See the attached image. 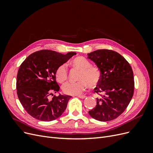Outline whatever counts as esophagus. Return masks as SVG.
I'll list each match as a JSON object with an SVG mask.
<instances>
[{"mask_svg":"<svg viewBox=\"0 0 153 153\" xmlns=\"http://www.w3.org/2000/svg\"><path fill=\"white\" fill-rule=\"evenodd\" d=\"M78 96V98H80L81 99H84L86 98V96H84V95H79V96Z\"/></svg>","mask_w":153,"mask_h":153,"instance_id":"34e87169","label":"esophagus"}]
</instances>
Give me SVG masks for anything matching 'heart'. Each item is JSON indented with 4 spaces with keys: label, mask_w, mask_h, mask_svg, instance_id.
Returning <instances> with one entry per match:
<instances>
[{
    "label": "heart",
    "mask_w": 153,
    "mask_h": 153,
    "mask_svg": "<svg viewBox=\"0 0 153 153\" xmlns=\"http://www.w3.org/2000/svg\"><path fill=\"white\" fill-rule=\"evenodd\" d=\"M71 65L80 70L77 82H67L62 86L64 94L68 95H79L85 89L87 85L93 88L98 85L101 81V75L100 69L91 66V63L84 57H78L71 61ZM68 76V68L66 64L59 66L55 71V78L59 83L65 82Z\"/></svg>",
    "instance_id": "obj_1"
}]
</instances>
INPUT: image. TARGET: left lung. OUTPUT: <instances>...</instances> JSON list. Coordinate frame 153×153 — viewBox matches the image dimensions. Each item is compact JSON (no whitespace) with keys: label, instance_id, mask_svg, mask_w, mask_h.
I'll use <instances>...</instances> for the list:
<instances>
[{"label":"left lung","instance_id":"left-lung-1","mask_svg":"<svg viewBox=\"0 0 153 153\" xmlns=\"http://www.w3.org/2000/svg\"><path fill=\"white\" fill-rule=\"evenodd\" d=\"M87 55L101 75L94 89L100 97L89 114L100 121H112L123 113L133 97L135 82L132 68L121 55L113 50H98Z\"/></svg>","mask_w":153,"mask_h":153}]
</instances>
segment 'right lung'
I'll return each mask as SVG.
<instances>
[{"mask_svg": "<svg viewBox=\"0 0 153 153\" xmlns=\"http://www.w3.org/2000/svg\"><path fill=\"white\" fill-rule=\"evenodd\" d=\"M75 52L66 55L43 50L30 54L22 63L16 80L17 95L21 104L32 117L42 121L59 118L67 107L71 96H50L59 91L55 71Z\"/></svg>", "mask_w": 153, "mask_h": 153, "instance_id": "obj_1", "label": "right lung"}]
</instances>
